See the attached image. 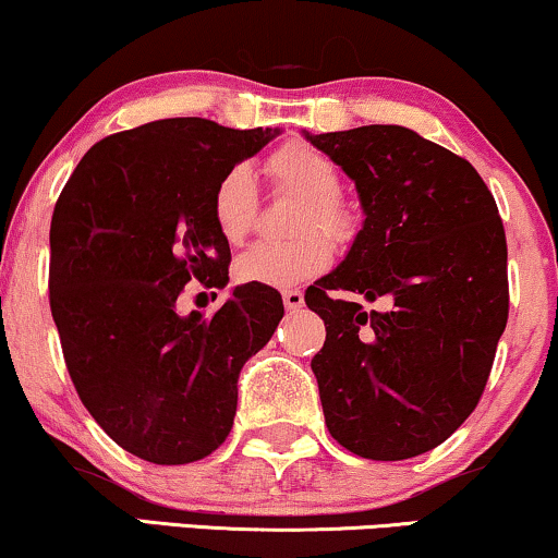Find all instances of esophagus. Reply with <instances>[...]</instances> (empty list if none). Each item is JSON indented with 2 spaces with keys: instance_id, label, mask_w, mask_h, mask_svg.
I'll return each instance as SVG.
<instances>
[{
  "instance_id": "1",
  "label": "esophagus",
  "mask_w": 558,
  "mask_h": 558,
  "mask_svg": "<svg viewBox=\"0 0 558 558\" xmlns=\"http://www.w3.org/2000/svg\"><path fill=\"white\" fill-rule=\"evenodd\" d=\"M281 300H284L287 313H296V310L305 307V294H302L300 289H287V292L281 294Z\"/></svg>"
}]
</instances>
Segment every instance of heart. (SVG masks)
Segmentation results:
<instances>
[{"label": "heart", "instance_id": "b5f03b06", "mask_svg": "<svg viewBox=\"0 0 558 558\" xmlns=\"http://www.w3.org/2000/svg\"><path fill=\"white\" fill-rule=\"evenodd\" d=\"M266 171L277 186L305 199L296 230L306 233L317 227L332 243L345 245L356 235V215L341 194V169L323 150L302 141H289L266 158ZM256 182L248 166H233L220 177L213 192V220L228 243H243L256 220ZM320 234H307L289 243H256L235 262L241 284L271 289L296 287L328 269L332 248Z\"/></svg>", "mask_w": 558, "mask_h": 558}]
</instances>
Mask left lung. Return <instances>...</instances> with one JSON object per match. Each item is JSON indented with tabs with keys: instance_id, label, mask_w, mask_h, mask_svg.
Segmentation results:
<instances>
[{
	"instance_id": "8db88e82",
	"label": "left lung",
	"mask_w": 558,
	"mask_h": 558,
	"mask_svg": "<svg viewBox=\"0 0 558 558\" xmlns=\"http://www.w3.org/2000/svg\"><path fill=\"white\" fill-rule=\"evenodd\" d=\"M305 137L356 184L364 226L307 289L325 320L313 359L325 425L351 453L402 461L472 415L508 325V243L466 158L402 125ZM330 291L387 295L366 314Z\"/></svg>"
}]
</instances>
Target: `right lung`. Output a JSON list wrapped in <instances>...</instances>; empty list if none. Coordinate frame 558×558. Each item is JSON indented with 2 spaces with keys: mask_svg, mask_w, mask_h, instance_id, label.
Returning <instances> with one entry per match:
<instances>
[{
  "mask_svg": "<svg viewBox=\"0 0 558 558\" xmlns=\"http://www.w3.org/2000/svg\"><path fill=\"white\" fill-rule=\"evenodd\" d=\"M279 128L169 118L86 150L50 220V313L84 408L150 464H190L233 428L238 376L284 315L271 287L241 284L213 317L179 313L184 284H228L213 192Z\"/></svg>",
  "mask_w": 558,
  "mask_h": 558,
  "instance_id": "right-lung-1",
  "label": "right lung"
}]
</instances>
